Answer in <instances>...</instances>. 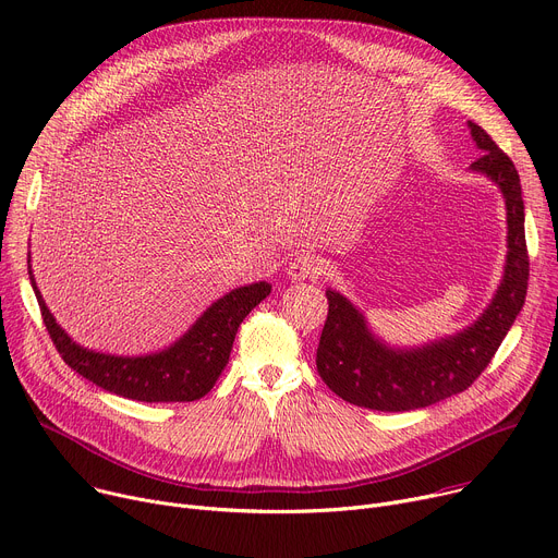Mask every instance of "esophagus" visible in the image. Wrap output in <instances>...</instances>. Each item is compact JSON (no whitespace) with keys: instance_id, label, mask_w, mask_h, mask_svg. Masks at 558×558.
Segmentation results:
<instances>
[{"instance_id":"esophagus-1","label":"esophagus","mask_w":558,"mask_h":558,"mask_svg":"<svg viewBox=\"0 0 558 558\" xmlns=\"http://www.w3.org/2000/svg\"><path fill=\"white\" fill-rule=\"evenodd\" d=\"M320 274H323V260L318 256H312V253H302V256H295L287 267V276L293 282L318 278Z\"/></svg>"}]
</instances>
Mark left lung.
Returning <instances> with one entry per match:
<instances>
[{
	"label": "left lung",
	"mask_w": 558,
	"mask_h": 558,
	"mask_svg": "<svg viewBox=\"0 0 558 558\" xmlns=\"http://www.w3.org/2000/svg\"><path fill=\"white\" fill-rule=\"evenodd\" d=\"M468 126L481 150L470 171L494 182L505 202L508 253L502 278L472 325L414 347L389 344L372 331L365 314L347 295L327 289L329 314L316 351L318 374L336 396L359 408L410 412L465 391L489 365L523 310L530 260L521 180L494 140L478 124Z\"/></svg>",
	"instance_id": "obj_1"
}]
</instances>
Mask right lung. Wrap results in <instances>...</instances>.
I'll return each mask as SVG.
<instances>
[{
    "label": "right lung",
    "mask_w": 558,
    "mask_h": 558,
    "mask_svg": "<svg viewBox=\"0 0 558 558\" xmlns=\"http://www.w3.org/2000/svg\"><path fill=\"white\" fill-rule=\"evenodd\" d=\"M28 278L44 325L64 363L97 387L140 402H191L209 393L229 363L240 323L271 293L267 280L235 287L211 302L169 347L140 356H118V353L88 349L62 329L37 289L31 256Z\"/></svg>",
    "instance_id": "add662e5"
}]
</instances>
